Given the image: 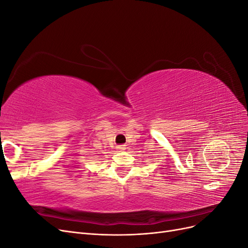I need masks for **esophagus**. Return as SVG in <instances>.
<instances>
[{
	"mask_svg": "<svg viewBox=\"0 0 248 248\" xmlns=\"http://www.w3.org/2000/svg\"><path fill=\"white\" fill-rule=\"evenodd\" d=\"M118 150H120V151H122V150H125V146L124 145H120L117 147Z\"/></svg>",
	"mask_w": 248,
	"mask_h": 248,
	"instance_id": "esophagus-1",
	"label": "esophagus"
}]
</instances>
